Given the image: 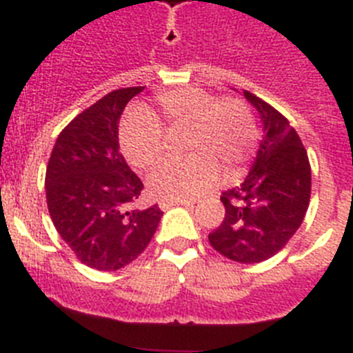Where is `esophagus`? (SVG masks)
I'll return each mask as SVG.
<instances>
[{
    "mask_svg": "<svg viewBox=\"0 0 353 353\" xmlns=\"http://www.w3.org/2000/svg\"><path fill=\"white\" fill-rule=\"evenodd\" d=\"M176 205H183V207H194V201H191V199H182V201H161V203H159V207H161L162 210H168V208L176 207Z\"/></svg>",
    "mask_w": 353,
    "mask_h": 353,
    "instance_id": "34e87169",
    "label": "esophagus"
}]
</instances>
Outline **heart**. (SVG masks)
I'll return each mask as SVG.
<instances>
[{
	"mask_svg": "<svg viewBox=\"0 0 353 353\" xmlns=\"http://www.w3.org/2000/svg\"><path fill=\"white\" fill-rule=\"evenodd\" d=\"M191 123L187 150L192 155L168 161L152 173L150 192L162 201L194 199L221 179L242 173L258 148V123L252 109L236 97H217L203 88H179L155 97V111H130L123 117L118 141L127 161L139 170L154 168L164 155V127Z\"/></svg>",
	"mask_w": 353,
	"mask_h": 353,
	"instance_id": "obj_1",
	"label": "heart"
}]
</instances>
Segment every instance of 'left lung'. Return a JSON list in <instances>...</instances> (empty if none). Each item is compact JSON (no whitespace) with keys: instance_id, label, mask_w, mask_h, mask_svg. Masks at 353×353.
I'll list each match as a JSON object with an SVG mask.
<instances>
[{"instance_id":"1","label":"left lung","mask_w":353,"mask_h":353,"mask_svg":"<svg viewBox=\"0 0 353 353\" xmlns=\"http://www.w3.org/2000/svg\"><path fill=\"white\" fill-rule=\"evenodd\" d=\"M260 113L263 141L248 179L223 192L224 219L208 235L223 256L260 263L281 251L305 217L311 198V166L297 130L277 109L245 90Z\"/></svg>"}]
</instances>
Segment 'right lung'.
Returning a JSON list of instances; mask_svg holds the SVG:
<instances>
[{
    "mask_svg": "<svg viewBox=\"0 0 353 353\" xmlns=\"http://www.w3.org/2000/svg\"><path fill=\"white\" fill-rule=\"evenodd\" d=\"M145 86L109 92L60 132L46 171V198L56 232L81 263L118 270L150 244L162 210H139L143 182L127 166L118 123Z\"/></svg>",
    "mask_w": 353,
    "mask_h": 353,
    "instance_id": "right-lung-1",
    "label": "right lung"
}]
</instances>
